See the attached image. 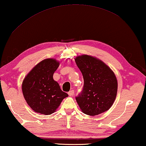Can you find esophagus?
Returning a JSON list of instances; mask_svg holds the SVG:
<instances>
[{
    "instance_id": "esophagus-1",
    "label": "esophagus",
    "mask_w": 146,
    "mask_h": 146,
    "mask_svg": "<svg viewBox=\"0 0 146 146\" xmlns=\"http://www.w3.org/2000/svg\"><path fill=\"white\" fill-rule=\"evenodd\" d=\"M68 95L70 96H73L74 95V90H71L68 92Z\"/></svg>"
}]
</instances>
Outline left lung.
Wrapping results in <instances>:
<instances>
[{
    "label": "left lung",
    "mask_w": 146,
    "mask_h": 146,
    "mask_svg": "<svg viewBox=\"0 0 146 146\" xmlns=\"http://www.w3.org/2000/svg\"><path fill=\"white\" fill-rule=\"evenodd\" d=\"M75 62L83 75L84 87L76 100L82 111L90 116L99 115L111 107L117 97L118 83L110 67L93 56H76Z\"/></svg>",
    "instance_id": "1"
}]
</instances>
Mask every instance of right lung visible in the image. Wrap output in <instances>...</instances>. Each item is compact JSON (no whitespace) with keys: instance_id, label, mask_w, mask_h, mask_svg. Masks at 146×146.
Here are the masks:
<instances>
[{"instance_id":"1","label":"right lung","mask_w":146,"mask_h":146,"mask_svg":"<svg viewBox=\"0 0 146 146\" xmlns=\"http://www.w3.org/2000/svg\"><path fill=\"white\" fill-rule=\"evenodd\" d=\"M59 64L55 59H45L36 64L24 78L22 85L24 97L35 112L52 114L64 98L68 97L53 78Z\"/></svg>"}]
</instances>
